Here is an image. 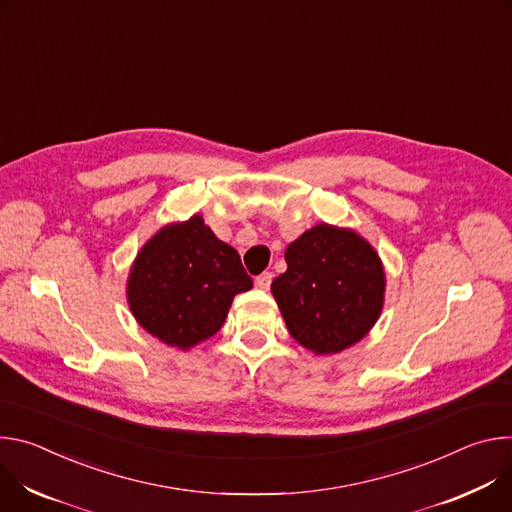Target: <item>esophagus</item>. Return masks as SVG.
Masks as SVG:
<instances>
[{"instance_id":"esophagus-1","label":"esophagus","mask_w":512,"mask_h":512,"mask_svg":"<svg viewBox=\"0 0 512 512\" xmlns=\"http://www.w3.org/2000/svg\"><path fill=\"white\" fill-rule=\"evenodd\" d=\"M270 282H272V272H262L256 276V287L262 291L270 289Z\"/></svg>"}]
</instances>
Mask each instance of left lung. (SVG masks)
I'll use <instances>...</instances> for the list:
<instances>
[{
    "label": "left lung",
    "instance_id": "left-lung-1",
    "mask_svg": "<svg viewBox=\"0 0 512 512\" xmlns=\"http://www.w3.org/2000/svg\"><path fill=\"white\" fill-rule=\"evenodd\" d=\"M287 272L272 295L289 333L315 354L350 348L376 323L384 301V270L356 232L319 223L287 252Z\"/></svg>",
    "mask_w": 512,
    "mask_h": 512
}]
</instances>
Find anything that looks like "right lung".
I'll use <instances>...</instances> for the list:
<instances>
[{
    "label": "right lung",
    "instance_id": "right-lung-1",
    "mask_svg": "<svg viewBox=\"0 0 512 512\" xmlns=\"http://www.w3.org/2000/svg\"><path fill=\"white\" fill-rule=\"evenodd\" d=\"M252 289L240 254L193 215L140 250L128 280L136 321L160 342L193 348L217 333L238 293Z\"/></svg>",
    "mask_w": 512,
    "mask_h": 512
}]
</instances>
